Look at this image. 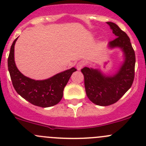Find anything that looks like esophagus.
Returning a JSON list of instances; mask_svg holds the SVG:
<instances>
[{
	"label": "esophagus",
	"instance_id": "obj_1",
	"mask_svg": "<svg viewBox=\"0 0 146 146\" xmlns=\"http://www.w3.org/2000/svg\"><path fill=\"white\" fill-rule=\"evenodd\" d=\"M84 66V64L82 62H78L77 64V65H76V68H77V70H81V69L83 68Z\"/></svg>",
	"mask_w": 146,
	"mask_h": 146
}]
</instances>
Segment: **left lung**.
Segmentation results:
<instances>
[{
	"label": "left lung",
	"instance_id": "8db88e82",
	"mask_svg": "<svg viewBox=\"0 0 146 146\" xmlns=\"http://www.w3.org/2000/svg\"><path fill=\"white\" fill-rule=\"evenodd\" d=\"M116 38L107 45L110 49L119 48L123 60L118 70L111 75L105 74L99 68L84 67L81 70L85 79L86 95L94 104L108 106L117 101L130 89L134 79L135 52L130 39L115 23L107 22Z\"/></svg>",
	"mask_w": 146,
	"mask_h": 146
}]
</instances>
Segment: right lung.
Segmentation results:
<instances>
[{
  "label": "right lung",
  "mask_w": 146,
  "mask_h": 146,
  "mask_svg": "<svg viewBox=\"0 0 146 146\" xmlns=\"http://www.w3.org/2000/svg\"><path fill=\"white\" fill-rule=\"evenodd\" d=\"M17 38L11 46L8 59V70L15 90L34 105L44 108L56 105L62 99L65 86L76 69L73 67L45 80H36L24 76L15 62V44Z\"/></svg>",
  "instance_id": "1"
}]
</instances>
